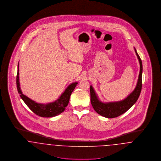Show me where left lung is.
I'll return each mask as SVG.
<instances>
[{"label": "left lung", "instance_id": "obj_1", "mask_svg": "<svg viewBox=\"0 0 161 161\" xmlns=\"http://www.w3.org/2000/svg\"><path fill=\"white\" fill-rule=\"evenodd\" d=\"M135 51L137 55L140 64V71L138 77V82L134 91L127 96L124 100L120 101L103 103L100 101L92 86H90L91 102L92 107L99 115L107 118L118 117L126 112L130 107L135 104L140 95L142 89V64L137 51L135 47Z\"/></svg>", "mask_w": 161, "mask_h": 161}]
</instances>
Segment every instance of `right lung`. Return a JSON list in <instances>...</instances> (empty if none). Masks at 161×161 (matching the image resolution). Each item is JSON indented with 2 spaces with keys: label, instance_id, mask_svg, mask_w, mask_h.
Returning <instances> with one entry per match:
<instances>
[{
  "label": "right lung",
  "instance_id": "add662e5",
  "mask_svg": "<svg viewBox=\"0 0 161 161\" xmlns=\"http://www.w3.org/2000/svg\"><path fill=\"white\" fill-rule=\"evenodd\" d=\"M17 69V74L16 78L17 91L21 98L23 100L25 103L34 114L41 117L51 118L57 115H60L64 111L66 107L68 106L69 103L70 95L75 88L77 84H78V82L72 83L69 84L68 87L65 89L64 92H63L60 95V97L54 102L47 104L37 103L36 101L26 97V95H23L20 87L19 64Z\"/></svg>",
  "mask_w": 161,
  "mask_h": 161
}]
</instances>
